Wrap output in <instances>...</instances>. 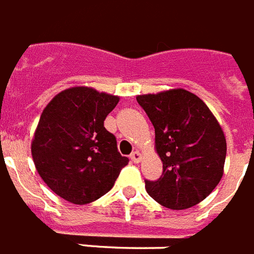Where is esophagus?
Instances as JSON below:
<instances>
[{"mask_svg":"<svg viewBox=\"0 0 254 254\" xmlns=\"http://www.w3.org/2000/svg\"><path fill=\"white\" fill-rule=\"evenodd\" d=\"M130 159H132L133 163H138V161L141 160V153L138 151L132 152V155H130Z\"/></svg>","mask_w":254,"mask_h":254,"instance_id":"1","label":"esophagus"}]
</instances>
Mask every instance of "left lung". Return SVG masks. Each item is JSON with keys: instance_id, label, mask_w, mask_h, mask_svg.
<instances>
[{"instance_id": "left-lung-1", "label": "left lung", "mask_w": 254, "mask_h": 254, "mask_svg": "<svg viewBox=\"0 0 254 254\" xmlns=\"http://www.w3.org/2000/svg\"><path fill=\"white\" fill-rule=\"evenodd\" d=\"M155 127L156 151L163 161L157 180H145L157 203L185 210L211 194L223 175L226 138L217 118L195 94L174 89L138 95Z\"/></svg>"}]
</instances>
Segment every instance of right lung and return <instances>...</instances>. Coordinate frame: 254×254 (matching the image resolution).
<instances>
[{
    "label": "right lung",
    "instance_id": "1",
    "mask_svg": "<svg viewBox=\"0 0 254 254\" xmlns=\"http://www.w3.org/2000/svg\"><path fill=\"white\" fill-rule=\"evenodd\" d=\"M118 101L90 87H72L41 113L32 140L33 163L44 183L67 202L86 204L103 196L129 163L103 127Z\"/></svg>",
    "mask_w": 254,
    "mask_h": 254
}]
</instances>
